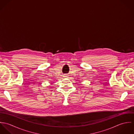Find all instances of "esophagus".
<instances>
[{
	"label": "esophagus",
	"mask_w": 134,
	"mask_h": 134,
	"mask_svg": "<svg viewBox=\"0 0 134 134\" xmlns=\"http://www.w3.org/2000/svg\"><path fill=\"white\" fill-rule=\"evenodd\" d=\"M64 77H67V76H66V75H65V76H64Z\"/></svg>",
	"instance_id": "esophagus-1"
}]
</instances>
